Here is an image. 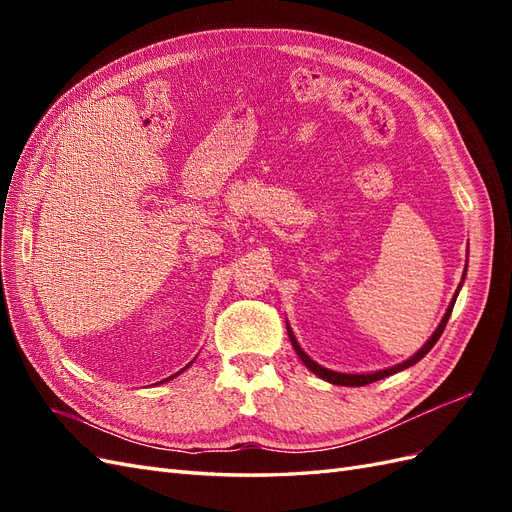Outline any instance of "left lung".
<instances>
[{
    "mask_svg": "<svg viewBox=\"0 0 512 512\" xmlns=\"http://www.w3.org/2000/svg\"><path fill=\"white\" fill-rule=\"evenodd\" d=\"M466 275V273H463ZM461 286V284H459ZM455 299H457V294L453 297V301H451V305H448V309H446V314H444V318H442V322H440V327L436 329V333H433L431 337H429V342L418 350L414 356H410L408 361H404V363H399V365H395V367H391V369H382V371H376V374H339V371H331V369H327V367H322V365H318L316 361H312L309 359V356L301 350V346L297 344V339H294V335H292V329L288 327L286 324V329H288V337H290V342H292V348H294V352L299 354V359L305 363V367L309 369V371H314L316 376H320L322 380H327V382H331V384H339V386H365V384H371V382H376V380H382V378H386V376H393V374H397V371H401V369H408V367H412L414 363H418L423 359V356L436 346V342L440 339V335L444 333V327H446V322H448V318H451V312H453V305H455Z\"/></svg>",
    "mask_w": 512,
    "mask_h": 512,
    "instance_id": "8db88e82",
    "label": "left lung"
}]
</instances>
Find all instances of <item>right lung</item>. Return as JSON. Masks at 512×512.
<instances>
[{"label":"right lung","instance_id":"1","mask_svg":"<svg viewBox=\"0 0 512 512\" xmlns=\"http://www.w3.org/2000/svg\"><path fill=\"white\" fill-rule=\"evenodd\" d=\"M183 369H188V367H183ZM183 369H181V371H183ZM181 371H177V374H181ZM177 374H175V376H177ZM170 378H173V376H170ZM170 378H168V380H170Z\"/></svg>","mask_w":512,"mask_h":512}]
</instances>
